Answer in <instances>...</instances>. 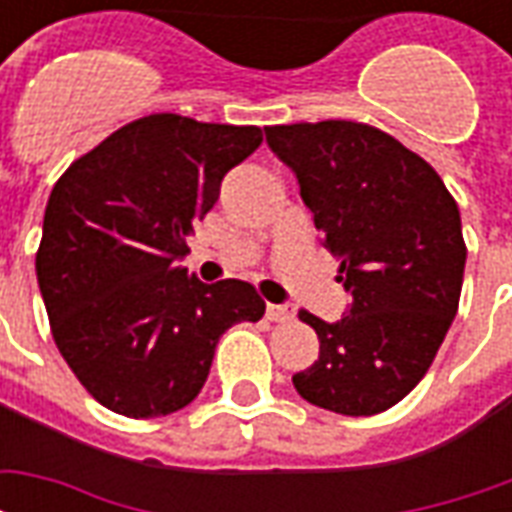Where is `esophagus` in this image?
<instances>
[{"mask_svg": "<svg viewBox=\"0 0 512 512\" xmlns=\"http://www.w3.org/2000/svg\"><path fill=\"white\" fill-rule=\"evenodd\" d=\"M266 315H268V321H274V323L293 321V310H290L288 304H268Z\"/></svg>", "mask_w": 512, "mask_h": 512, "instance_id": "obj_1", "label": "esophagus"}]
</instances>
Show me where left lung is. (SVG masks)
Segmentation results:
<instances>
[{
    "label": "left lung",
    "mask_w": 512,
    "mask_h": 512,
    "mask_svg": "<svg viewBox=\"0 0 512 512\" xmlns=\"http://www.w3.org/2000/svg\"><path fill=\"white\" fill-rule=\"evenodd\" d=\"M266 142L296 172L351 293L337 323L299 312L321 354L293 386L326 411L381 414L422 381L458 312L466 266L458 205L439 172L381 128L268 126Z\"/></svg>",
    "instance_id": "8db88e82"
}]
</instances>
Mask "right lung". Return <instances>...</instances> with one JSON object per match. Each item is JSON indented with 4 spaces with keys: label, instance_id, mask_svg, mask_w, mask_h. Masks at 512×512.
Masks as SVG:
<instances>
[{
    "label": "right lung",
    "instance_id": "right-lung-1",
    "mask_svg": "<svg viewBox=\"0 0 512 512\" xmlns=\"http://www.w3.org/2000/svg\"><path fill=\"white\" fill-rule=\"evenodd\" d=\"M263 142L257 126L147 115L117 128L51 189L35 271L73 376L115 414L189 406L233 323L266 301L241 279L205 285L178 266L222 178Z\"/></svg>",
    "mask_w": 512,
    "mask_h": 512
}]
</instances>
